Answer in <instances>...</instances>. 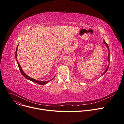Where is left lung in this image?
Instances as JSON below:
<instances>
[{
    "label": "left lung",
    "instance_id": "left-lung-1",
    "mask_svg": "<svg viewBox=\"0 0 124 124\" xmlns=\"http://www.w3.org/2000/svg\"><path fill=\"white\" fill-rule=\"evenodd\" d=\"M104 43L106 44V45L107 47L108 48V50L109 51V47H108V44H107V43L105 42V41H104ZM109 55H110V53H109V54H108V59H109V62H110V61H109V60H109V59H110V56H109ZM109 63H110V62H109ZM109 65H108V67H107V69L106 70V71H105V72H104V73L102 74V75H104V74H105V73L107 72V71L108 70V68H109Z\"/></svg>",
    "mask_w": 124,
    "mask_h": 124
}]
</instances>
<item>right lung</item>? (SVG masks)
I'll list each match as a JSON object with an SVG mask.
<instances>
[{
  "mask_svg": "<svg viewBox=\"0 0 124 124\" xmlns=\"http://www.w3.org/2000/svg\"><path fill=\"white\" fill-rule=\"evenodd\" d=\"M18 45H17V48H16V52H15V57H16V58H17V50ZM16 61H17V64H18V67H19V70H20V71L21 74H22V75H23L25 78H26L27 79H28V80L31 81H32V82H35V83H38V84H40V85H44V84H46V83H47L49 81H39L36 80H35V79H33V78H31V77H29L28 76H27V75H26V74L24 73V72L23 71L22 69H21V67H20V65H19L18 62L17 61V60H16ZM52 80V79H51V80Z\"/></svg>",
  "mask_w": 124,
  "mask_h": 124,
  "instance_id": "right-lung-1",
  "label": "right lung"
}]
</instances>
